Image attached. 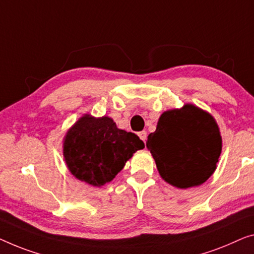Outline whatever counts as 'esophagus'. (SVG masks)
<instances>
[{
	"label": "esophagus",
	"mask_w": 254,
	"mask_h": 254,
	"mask_svg": "<svg viewBox=\"0 0 254 254\" xmlns=\"http://www.w3.org/2000/svg\"><path fill=\"white\" fill-rule=\"evenodd\" d=\"M138 135H139V138L141 139L143 142H146V140H147V132H146V131H141V132H139Z\"/></svg>",
	"instance_id": "34e87169"
}]
</instances>
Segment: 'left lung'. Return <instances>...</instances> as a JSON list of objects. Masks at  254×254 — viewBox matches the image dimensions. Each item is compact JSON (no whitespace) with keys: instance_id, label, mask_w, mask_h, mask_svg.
<instances>
[{"instance_id":"obj_1","label":"left lung","mask_w":254,"mask_h":254,"mask_svg":"<svg viewBox=\"0 0 254 254\" xmlns=\"http://www.w3.org/2000/svg\"><path fill=\"white\" fill-rule=\"evenodd\" d=\"M147 148L161 177L178 188L199 186L217 168L221 153L218 124L209 113L194 105L164 112Z\"/></svg>"}]
</instances>
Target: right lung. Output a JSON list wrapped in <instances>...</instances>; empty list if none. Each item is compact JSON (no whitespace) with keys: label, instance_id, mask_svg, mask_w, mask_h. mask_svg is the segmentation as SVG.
Masks as SVG:
<instances>
[{"label":"right lung","instance_id":"right-lung-1","mask_svg":"<svg viewBox=\"0 0 254 254\" xmlns=\"http://www.w3.org/2000/svg\"><path fill=\"white\" fill-rule=\"evenodd\" d=\"M145 148L137 134L117 128L107 116L79 119L64 141L66 164L78 180L100 187L113 180L133 153Z\"/></svg>","mask_w":254,"mask_h":254}]
</instances>
